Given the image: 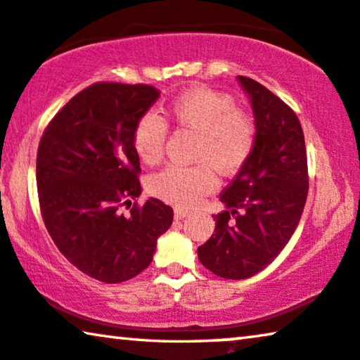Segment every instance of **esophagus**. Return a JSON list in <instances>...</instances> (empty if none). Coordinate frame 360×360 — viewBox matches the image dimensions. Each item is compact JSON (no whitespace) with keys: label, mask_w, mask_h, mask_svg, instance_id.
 <instances>
[{"label":"esophagus","mask_w":360,"mask_h":360,"mask_svg":"<svg viewBox=\"0 0 360 360\" xmlns=\"http://www.w3.org/2000/svg\"><path fill=\"white\" fill-rule=\"evenodd\" d=\"M188 216V212L184 211V210H175V219L176 221H181V219H185Z\"/></svg>","instance_id":"34e87169"}]
</instances>
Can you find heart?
Listing matches in <instances>:
<instances>
[{
  "label": "heart",
  "instance_id": "heart-1",
  "mask_svg": "<svg viewBox=\"0 0 360 360\" xmlns=\"http://www.w3.org/2000/svg\"><path fill=\"white\" fill-rule=\"evenodd\" d=\"M169 117L180 128L198 134L193 167L170 165L149 181V190L159 200L179 207H193L216 188V169L231 176L248 162L257 146V123L248 112L237 108L231 94L193 87L180 94L169 107ZM167 123L155 112H146L134 124L133 146L144 162L162 158Z\"/></svg>",
  "mask_w": 360,
  "mask_h": 360
}]
</instances>
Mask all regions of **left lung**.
<instances>
[{
	"mask_svg": "<svg viewBox=\"0 0 360 360\" xmlns=\"http://www.w3.org/2000/svg\"><path fill=\"white\" fill-rule=\"evenodd\" d=\"M257 123L248 162L222 191L226 210L198 248V258L224 279H247L263 271L292 237L309 193L304 131L294 110L250 77L238 76Z\"/></svg>",
	"mask_w": 360,
	"mask_h": 360,
	"instance_id": "obj_1",
	"label": "left lung"
}]
</instances>
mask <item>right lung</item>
Returning a JSON list of instances; mask_svg holds the SVG:
<instances>
[{
	"label": "right lung",
	"mask_w": 360,
	"mask_h": 360,
	"mask_svg": "<svg viewBox=\"0 0 360 360\" xmlns=\"http://www.w3.org/2000/svg\"><path fill=\"white\" fill-rule=\"evenodd\" d=\"M159 91L146 84L96 82L76 94L44 131L37 153L41 217L71 264L107 284L138 276L153 262L174 210L141 195L134 124Z\"/></svg>",
	"instance_id": "right-lung-1"
}]
</instances>
